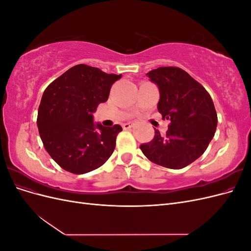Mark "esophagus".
Wrapping results in <instances>:
<instances>
[{"instance_id":"1","label":"esophagus","mask_w":251,"mask_h":251,"mask_svg":"<svg viewBox=\"0 0 251 251\" xmlns=\"http://www.w3.org/2000/svg\"><path fill=\"white\" fill-rule=\"evenodd\" d=\"M123 127L125 128V130H130V128L132 127V124H125V125H123Z\"/></svg>"}]
</instances>
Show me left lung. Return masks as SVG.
Returning a JSON list of instances; mask_svg holds the SVG:
<instances>
[{
    "label": "left lung",
    "instance_id": "left-lung-1",
    "mask_svg": "<svg viewBox=\"0 0 251 251\" xmlns=\"http://www.w3.org/2000/svg\"><path fill=\"white\" fill-rule=\"evenodd\" d=\"M149 78L160 92L158 111L171 120L166 135L155 137L140 149L149 160L172 170L183 169L206 151L214 137L218 116L205 88L178 67H160Z\"/></svg>",
    "mask_w": 251,
    "mask_h": 251
}]
</instances>
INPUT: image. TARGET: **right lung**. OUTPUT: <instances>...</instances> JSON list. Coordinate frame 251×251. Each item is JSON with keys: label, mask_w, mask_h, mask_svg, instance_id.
<instances>
[{"label": "right lung", "mask_w": 251, "mask_h": 251, "mask_svg": "<svg viewBox=\"0 0 251 251\" xmlns=\"http://www.w3.org/2000/svg\"><path fill=\"white\" fill-rule=\"evenodd\" d=\"M121 75L76 65L45 90L37 113L44 148L60 168L86 174L101 166L113 154L123 127L93 123L92 113L108 100L111 87Z\"/></svg>", "instance_id": "1"}]
</instances>
